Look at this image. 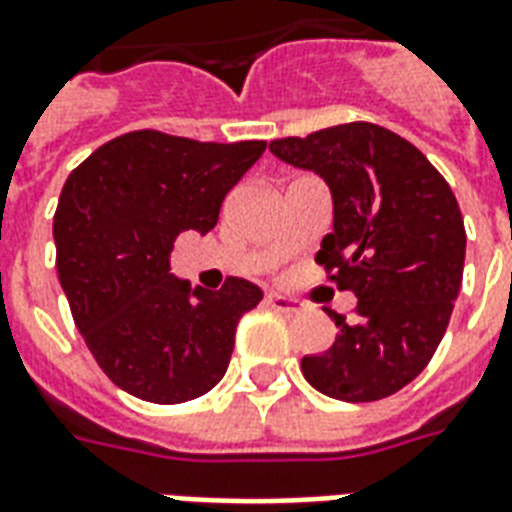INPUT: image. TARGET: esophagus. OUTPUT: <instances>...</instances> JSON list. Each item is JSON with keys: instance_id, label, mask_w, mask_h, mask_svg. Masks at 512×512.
Wrapping results in <instances>:
<instances>
[{"instance_id": "obj_1", "label": "esophagus", "mask_w": 512, "mask_h": 512, "mask_svg": "<svg viewBox=\"0 0 512 512\" xmlns=\"http://www.w3.org/2000/svg\"><path fill=\"white\" fill-rule=\"evenodd\" d=\"M265 303L276 311H284V314H295L298 311V300H292L290 295H282V292H268L265 295Z\"/></svg>"}]
</instances>
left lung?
<instances>
[{
    "mask_svg": "<svg viewBox=\"0 0 512 512\" xmlns=\"http://www.w3.org/2000/svg\"><path fill=\"white\" fill-rule=\"evenodd\" d=\"M271 152L317 171L333 193V233L317 263L357 295L354 319L300 370L322 395L373 403L427 368L446 333L464 271V220L451 187L408 139L354 120L273 139Z\"/></svg>",
    "mask_w": 512,
    "mask_h": 512,
    "instance_id": "8db88e82",
    "label": "left lung"
}]
</instances>
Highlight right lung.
Wrapping results in <instances>:
<instances>
[{
  "label": "right lung",
  "instance_id": "1",
  "mask_svg": "<svg viewBox=\"0 0 512 512\" xmlns=\"http://www.w3.org/2000/svg\"><path fill=\"white\" fill-rule=\"evenodd\" d=\"M265 142H195L131 131L69 174L56 217V268L77 330L112 384L158 405L206 395L228 370L239 319L260 287L228 276L190 287L169 265L179 233H209L225 195Z\"/></svg>",
  "mask_w": 512,
  "mask_h": 512
}]
</instances>
